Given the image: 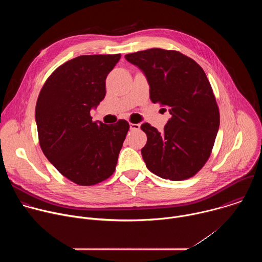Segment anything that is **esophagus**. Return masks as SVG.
I'll use <instances>...</instances> for the list:
<instances>
[{
	"instance_id": "34e87169",
	"label": "esophagus",
	"mask_w": 262,
	"mask_h": 262,
	"mask_svg": "<svg viewBox=\"0 0 262 262\" xmlns=\"http://www.w3.org/2000/svg\"><path fill=\"white\" fill-rule=\"evenodd\" d=\"M140 126H141V124H140V123H133V122H130V123H129V128H130L132 130L139 129V128H140Z\"/></svg>"
}]
</instances>
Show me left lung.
<instances>
[{
    "label": "left lung",
    "mask_w": 262,
    "mask_h": 262,
    "mask_svg": "<svg viewBox=\"0 0 262 262\" xmlns=\"http://www.w3.org/2000/svg\"><path fill=\"white\" fill-rule=\"evenodd\" d=\"M146 76L154 103L169 108L171 118L160 133L149 123L142 148L146 167L173 181L196 175L210 157L220 126L219 106L202 67L177 51L150 49L125 55Z\"/></svg>",
    "instance_id": "obj_1"
}]
</instances>
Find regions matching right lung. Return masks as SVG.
Masks as SVG:
<instances>
[{
  "instance_id": "obj_1",
  "label": "right lung",
  "mask_w": 262,
  "mask_h": 262,
  "mask_svg": "<svg viewBox=\"0 0 262 262\" xmlns=\"http://www.w3.org/2000/svg\"><path fill=\"white\" fill-rule=\"evenodd\" d=\"M121 55H84L59 66L46 81L36 103L39 145L47 159L79 185H94L114 173L129 129L92 121L90 110L105 95V79Z\"/></svg>"
}]
</instances>
